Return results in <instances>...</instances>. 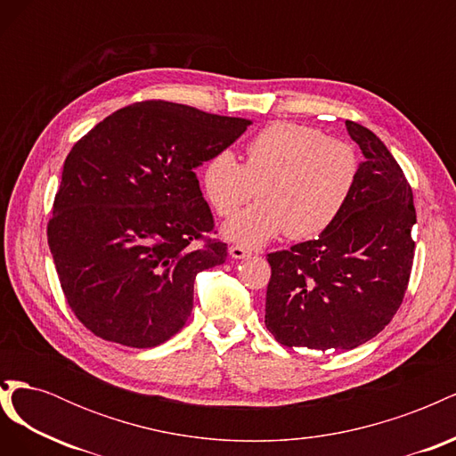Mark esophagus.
Segmentation results:
<instances>
[{"instance_id": "obj_1", "label": "esophagus", "mask_w": 456, "mask_h": 456, "mask_svg": "<svg viewBox=\"0 0 456 456\" xmlns=\"http://www.w3.org/2000/svg\"><path fill=\"white\" fill-rule=\"evenodd\" d=\"M228 253H230V256L232 258H249L251 256V251L249 249H245V247H240V245H232L230 249H228Z\"/></svg>"}]
</instances>
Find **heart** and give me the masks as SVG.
<instances>
[{
	"label": "heart",
	"mask_w": 456,
	"mask_h": 456,
	"mask_svg": "<svg viewBox=\"0 0 456 456\" xmlns=\"http://www.w3.org/2000/svg\"><path fill=\"white\" fill-rule=\"evenodd\" d=\"M357 176L360 158L348 142L305 123L275 121L245 144L243 163L230 150L207 159L201 184L220 216L236 213L256 188L258 203L232 216L223 233L260 247L283 232L291 240L320 236L348 205Z\"/></svg>",
	"instance_id": "heart-1"
}]
</instances>
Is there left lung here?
Masks as SVG:
<instances>
[{"mask_svg": "<svg viewBox=\"0 0 456 456\" xmlns=\"http://www.w3.org/2000/svg\"><path fill=\"white\" fill-rule=\"evenodd\" d=\"M346 131L365 156L348 205L315 240L268 255L265 323L289 348L360 346L392 322L409 283L411 186L375 133L354 121Z\"/></svg>", "mask_w": 456, "mask_h": 456, "instance_id": "left-lung-1", "label": "left lung"}]
</instances>
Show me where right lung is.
I'll return each mask as SVG.
<instances>
[{
	"label": "right lung",
	"mask_w": 456,
	"mask_h": 456,
	"mask_svg": "<svg viewBox=\"0 0 456 456\" xmlns=\"http://www.w3.org/2000/svg\"><path fill=\"white\" fill-rule=\"evenodd\" d=\"M251 119L146 101L118 110L68 154L47 226L64 297L91 333L151 348L181 330L196 275L226 260L196 169Z\"/></svg>",
	"instance_id": "obj_1"
}]
</instances>
